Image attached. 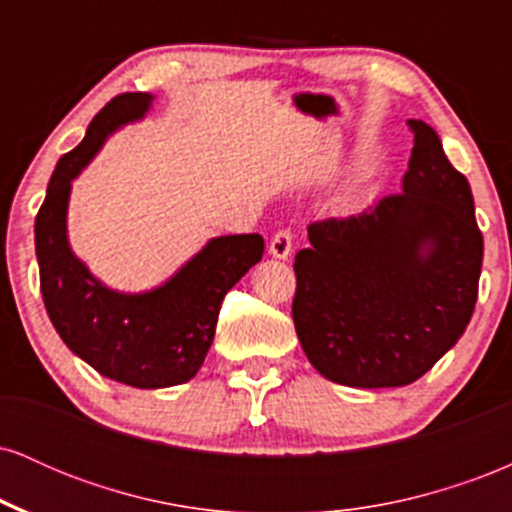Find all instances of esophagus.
<instances>
[{"instance_id": "esophagus-1", "label": "esophagus", "mask_w": 512, "mask_h": 512, "mask_svg": "<svg viewBox=\"0 0 512 512\" xmlns=\"http://www.w3.org/2000/svg\"><path fill=\"white\" fill-rule=\"evenodd\" d=\"M291 245V231H276L274 238L269 240V255L276 257V260H289Z\"/></svg>"}]
</instances>
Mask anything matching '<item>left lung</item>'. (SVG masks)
I'll return each mask as SVG.
<instances>
[{
    "mask_svg": "<svg viewBox=\"0 0 512 512\" xmlns=\"http://www.w3.org/2000/svg\"><path fill=\"white\" fill-rule=\"evenodd\" d=\"M409 125L402 192L310 223L293 262L296 334L317 373L339 385L414 383L457 344L477 303L484 238L472 187L436 129Z\"/></svg>",
    "mask_w": 512,
    "mask_h": 512,
    "instance_id": "obj_1",
    "label": "left lung"
}]
</instances>
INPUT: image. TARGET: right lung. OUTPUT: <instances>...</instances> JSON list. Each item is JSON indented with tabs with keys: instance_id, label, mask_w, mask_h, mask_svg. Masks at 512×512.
Returning <instances> with one entry per match:
<instances>
[{
	"instance_id": "add662e5",
	"label": "right lung",
	"mask_w": 512,
	"mask_h": 512,
	"mask_svg": "<svg viewBox=\"0 0 512 512\" xmlns=\"http://www.w3.org/2000/svg\"><path fill=\"white\" fill-rule=\"evenodd\" d=\"M154 101L151 93H122L105 105L84 142L60 158L35 216L40 293L52 327L105 378L142 390L195 378L214 342L223 296L264 252L260 233L211 238L163 284L139 293L110 289L74 255L67 233L72 182L110 134L144 120Z\"/></svg>"
}]
</instances>
